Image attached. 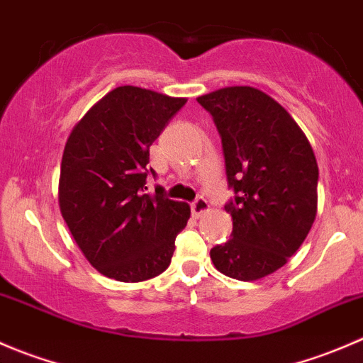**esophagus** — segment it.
<instances>
[{
    "label": "esophagus",
    "instance_id": "34e87169",
    "mask_svg": "<svg viewBox=\"0 0 363 363\" xmlns=\"http://www.w3.org/2000/svg\"><path fill=\"white\" fill-rule=\"evenodd\" d=\"M207 211H208V202L203 199V196H199V199L191 203V214L195 216V218H200V216L205 214Z\"/></svg>",
    "mask_w": 363,
    "mask_h": 363
}]
</instances>
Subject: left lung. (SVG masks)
<instances>
[{
  "label": "left lung",
  "instance_id": "left-lung-1",
  "mask_svg": "<svg viewBox=\"0 0 363 363\" xmlns=\"http://www.w3.org/2000/svg\"><path fill=\"white\" fill-rule=\"evenodd\" d=\"M196 100L214 119L235 193L225 205L232 239L212 247L211 259L233 279H262L295 255L316 218L313 147L286 108L255 87H223Z\"/></svg>",
  "mask_w": 363,
  "mask_h": 363
}]
</instances>
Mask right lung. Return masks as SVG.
<instances>
[{
  "label": "right lung",
  "mask_w": 363,
  "mask_h": 363,
  "mask_svg": "<svg viewBox=\"0 0 363 363\" xmlns=\"http://www.w3.org/2000/svg\"><path fill=\"white\" fill-rule=\"evenodd\" d=\"M186 104L121 86L75 124L65 145L60 208L77 246L100 274L140 283L167 270L189 205L145 193L149 147Z\"/></svg>",
  "instance_id": "add662e5"
}]
</instances>
